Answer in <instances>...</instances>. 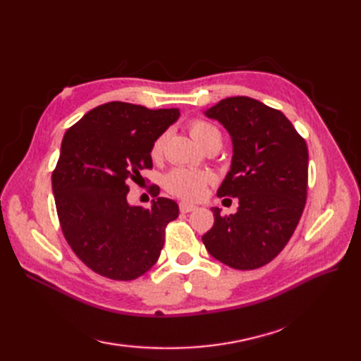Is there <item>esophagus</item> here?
Here are the masks:
<instances>
[{
	"instance_id": "obj_1",
	"label": "esophagus",
	"mask_w": 361,
	"mask_h": 361,
	"mask_svg": "<svg viewBox=\"0 0 361 361\" xmlns=\"http://www.w3.org/2000/svg\"><path fill=\"white\" fill-rule=\"evenodd\" d=\"M179 209H180V212H183V214H188V212L195 211V206L191 204V203H187V202H180V203H179Z\"/></svg>"
}]
</instances>
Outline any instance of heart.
I'll list each match as a JSON object with an SVG mask.
<instances>
[{"label": "heart", "instance_id": "obj_1", "mask_svg": "<svg viewBox=\"0 0 361 361\" xmlns=\"http://www.w3.org/2000/svg\"><path fill=\"white\" fill-rule=\"evenodd\" d=\"M188 130L195 143L203 149L212 145L221 146V133L215 125L203 118H192L188 123ZM166 147V135L161 134L155 138L150 147V157L158 159L164 154ZM214 180V176L209 171L204 170H190V169H174L171 170L166 179L164 187L166 190L183 200H197L204 194L207 185Z\"/></svg>", "mask_w": 361, "mask_h": 361}]
</instances>
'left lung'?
<instances>
[{"label":"left lung","mask_w":361,"mask_h":361,"mask_svg":"<svg viewBox=\"0 0 361 361\" xmlns=\"http://www.w3.org/2000/svg\"><path fill=\"white\" fill-rule=\"evenodd\" d=\"M206 116L232 135V167L216 195L238 197L239 207L233 215L214 207L202 241L227 267L260 268L285 248L304 211L307 145L285 114L247 96L226 97Z\"/></svg>","instance_id":"obj_1"}]
</instances>
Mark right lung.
I'll use <instances>...</instances> for the list:
<instances>
[{"instance_id":"obj_1","label":"right lung","mask_w":361,"mask_h":361,"mask_svg":"<svg viewBox=\"0 0 361 361\" xmlns=\"http://www.w3.org/2000/svg\"><path fill=\"white\" fill-rule=\"evenodd\" d=\"M178 117V108L114 101L93 108L64 134L51 176L54 200L68 244L96 274L129 281L157 264L179 206L166 197L149 209L129 206L126 194L152 169V143ZM150 192L157 197L159 187L152 185Z\"/></svg>"}]
</instances>
